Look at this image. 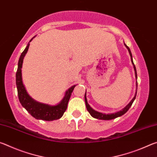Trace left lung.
<instances>
[{
  "instance_id": "1",
  "label": "left lung",
  "mask_w": 157,
  "mask_h": 157,
  "mask_svg": "<svg viewBox=\"0 0 157 157\" xmlns=\"http://www.w3.org/2000/svg\"><path fill=\"white\" fill-rule=\"evenodd\" d=\"M124 46H126V48L128 50L129 53L130 55V57H131V61L132 62V64L134 66V71H135V76H136V78H137V73H136V67H135V65L134 62H133V59H132V52H131V50H130L129 48L127 46V45L124 44ZM138 84L136 83V86H137ZM136 93L137 91L136 92V94H135V96L133 98V99L131 100V102H130L128 105H127L125 107L123 108V109L118 111V112H116L114 113H108V114H106V113H100V112H98L97 111H95L94 109H93L90 107V105L88 104V102H87V100H86V93H85V95H84V100H85V103H86V107L87 110L89 112V113L91 114V116L92 117H94L95 118H97V119H100V120H111V119H114L116 118H118L119 116H123V114L125 113L127 111L129 110V109L131 107L133 102H134V100H135V98H136Z\"/></svg>"
}]
</instances>
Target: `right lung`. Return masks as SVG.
<instances>
[{"label":"right lung","mask_w":157,"mask_h":157,"mask_svg":"<svg viewBox=\"0 0 157 157\" xmlns=\"http://www.w3.org/2000/svg\"><path fill=\"white\" fill-rule=\"evenodd\" d=\"M33 39L30 42L33 40ZM29 46H30V44L28 43L25 50L21 53L18 63L17 71L16 73V84H17V87L18 99H19L21 105L36 119L46 121L57 120L63 115V113L67 109L68 102L75 85L71 86L70 89H68V91H66L64 98L61 101V102L57 105L52 106L44 104V103L39 102L33 99L26 91L24 85L23 84L22 74H21L23 58H24L26 52H28Z\"/></svg>","instance_id":"1"}]
</instances>
